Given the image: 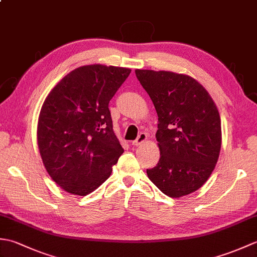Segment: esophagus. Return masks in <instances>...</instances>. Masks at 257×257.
I'll use <instances>...</instances> for the list:
<instances>
[{"instance_id": "esophagus-1", "label": "esophagus", "mask_w": 257, "mask_h": 257, "mask_svg": "<svg viewBox=\"0 0 257 257\" xmlns=\"http://www.w3.org/2000/svg\"><path fill=\"white\" fill-rule=\"evenodd\" d=\"M148 139V135H147L146 133H140V135L138 136V138L136 139L135 141H133V146H140L143 145L145 141Z\"/></svg>"}]
</instances>
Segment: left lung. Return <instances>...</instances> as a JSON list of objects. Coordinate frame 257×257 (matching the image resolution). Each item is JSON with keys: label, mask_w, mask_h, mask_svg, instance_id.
I'll return each mask as SVG.
<instances>
[{"label": "left lung", "mask_w": 257, "mask_h": 257, "mask_svg": "<svg viewBox=\"0 0 257 257\" xmlns=\"http://www.w3.org/2000/svg\"><path fill=\"white\" fill-rule=\"evenodd\" d=\"M158 113L157 166L147 174L162 193L181 198L200 189L219 159L221 118L209 92L188 75L136 69Z\"/></svg>", "instance_id": "1"}]
</instances>
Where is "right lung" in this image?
<instances>
[{
	"instance_id": "add662e5",
	"label": "right lung",
	"mask_w": 257,
	"mask_h": 257,
	"mask_svg": "<svg viewBox=\"0 0 257 257\" xmlns=\"http://www.w3.org/2000/svg\"><path fill=\"white\" fill-rule=\"evenodd\" d=\"M130 72L100 64L78 67L43 103L38 149L46 171L66 192L91 193L110 177L122 155L108 105Z\"/></svg>"
}]
</instances>
